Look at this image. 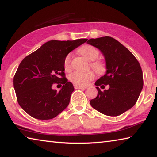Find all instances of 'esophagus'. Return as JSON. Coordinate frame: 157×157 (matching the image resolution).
Returning a JSON list of instances; mask_svg holds the SVG:
<instances>
[{
    "label": "esophagus",
    "mask_w": 157,
    "mask_h": 157,
    "mask_svg": "<svg viewBox=\"0 0 157 157\" xmlns=\"http://www.w3.org/2000/svg\"><path fill=\"white\" fill-rule=\"evenodd\" d=\"M74 88L75 89H86V86H79V85H74Z\"/></svg>",
    "instance_id": "esophagus-1"
}]
</instances>
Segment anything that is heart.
Segmentation results:
<instances>
[{
  "label": "heart",
  "mask_w": 157,
  "mask_h": 157,
  "mask_svg": "<svg viewBox=\"0 0 157 157\" xmlns=\"http://www.w3.org/2000/svg\"><path fill=\"white\" fill-rule=\"evenodd\" d=\"M79 53L84 56L89 61H93L91 65L93 68L98 73H102L105 71V67L103 63L100 61H95L99 56V51L95 47L90 46V45H85L79 49ZM71 59H72V54L68 53L66 55L64 62H63V67L66 71H69L71 68ZM95 74L92 71H74L69 76L70 80L76 85L79 86H85L88 84L90 81L94 78Z\"/></svg>",
  "instance_id": "1"
}]
</instances>
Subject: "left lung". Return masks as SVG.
<instances>
[{
	"instance_id": "1",
	"label": "left lung",
	"mask_w": 157,
	"mask_h": 157,
	"mask_svg": "<svg viewBox=\"0 0 157 157\" xmlns=\"http://www.w3.org/2000/svg\"><path fill=\"white\" fill-rule=\"evenodd\" d=\"M100 50L106 62L105 74L95 82L97 97L90 101L91 107L105 115L118 116L136 104L143 86V72L136 57L120 42L110 36L87 41ZM108 90L102 92L98 87Z\"/></svg>"
}]
</instances>
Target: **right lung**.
<instances>
[{
	"instance_id": "obj_1",
	"label": "right lung",
	"mask_w": 157,
	"mask_h": 157,
	"mask_svg": "<svg viewBox=\"0 0 157 157\" xmlns=\"http://www.w3.org/2000/svg\"><path fill=\"white\" fill-rule=\"evenodd\" d=\"M87 40L49 41L22 60L14 77V88L26 113L49 120L68 107L74 87L64 77L63 62L69 52ZM55 83L63 84L59 92L52 88Z\"/></svg>"
}]
</instances>
